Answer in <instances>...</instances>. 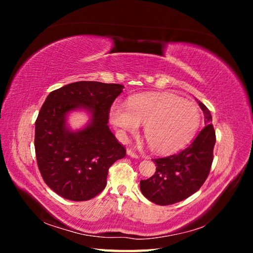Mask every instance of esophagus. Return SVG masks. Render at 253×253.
Here are the masks:
<instances>
[{"instance_id": "1", "label": "esophagus", "mask_w": 253, "mask_h": 253, "mask_svg": "<svg viewBox=\"0 0 253 253\" xmlns=\"http://www.w3.org/2000/svg\"><path fill=\"white\" fill-rule=\"evenodd\" d=\"M126 154H127L128 156L133 157V158H138V155H137L136 153H135V152H133L132 150H127V151H126Z\"/></svg>"}]
</instances>
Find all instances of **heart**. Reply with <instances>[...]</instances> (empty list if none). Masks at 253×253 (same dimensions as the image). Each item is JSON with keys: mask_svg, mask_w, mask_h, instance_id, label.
Wrapping results in <instances>:
<instances>
[{"mask_svg": "<svg viewBox=\"0 0 253 253\" xmlns=\"http://www.w3.org/2000/svg\"><path fill=\"white\" fill-rule=\"evenodd\" d=\"M110 120L122 139L138 132L144 125V137L158 153H173L187 145L196 134L201 114L196 105L166 93L136 95L126 105L115 103Z\"/></svg>", "mask_w": 253, "mask_h": 253, "instance_id": "b5f03b06", "label": "heart"}]
</instances>
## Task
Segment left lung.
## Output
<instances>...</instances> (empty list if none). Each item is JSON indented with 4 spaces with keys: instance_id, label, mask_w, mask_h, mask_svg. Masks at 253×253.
<instances>
[{
    "instance_id": "obj_1",
    "label": "left lung",
    "mask_w": 253,
    "mask_h": 253,
    "mask_svg": "<svg viewBox=\"0 0 253 253\" xmlns=\"http://www.w3.org/2000/svg\"><path fill=\"white\" fill-rule=\"evenodd\" d=\"M205 115V127L189 147L168 157L153 159L156 172L149 179L140 180L141 193L160 206L186 200L200 190L207 179L213 162L215 131L207 106L198 101Z\"/></svg>"
}]
</instances>
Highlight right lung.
<instances>
[{
  "label": "right lung",
  "instance_id": "1",
  "mask_svg": "<svg viewBox=\"0 0 253 253\" xmlns=\"http://www.w3.org/2000/svg\"><path fill=\"white\" fill-rule=\"evenodd\" d=\"M124 85L79 81L52 90L36 120L35 149L45 183L65 200L88 201L106 186L109 168L126 156L108 126L111 105ZM84 109L86 126L73 131L68 114Z\"/></svg>",
  "mask_w": 253,
  "mask_h": 253
}]
</instances>
